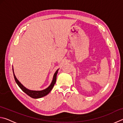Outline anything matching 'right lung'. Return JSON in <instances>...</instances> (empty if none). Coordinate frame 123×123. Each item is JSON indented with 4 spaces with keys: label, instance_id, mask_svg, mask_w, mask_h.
<instances>
[{
    "label": "right lung",
    "instance_id": "right-lung-1",
    "mask_svg": "<svg viewBox=\"0 0 123 123\" xmlns=\"http://www.w3.org/2000/svg\"><path fill=\"white\" fill-rule=\"evenodd\" d=\"M58 70L59 69H57L56 71L55 74H54V75L53 81H52L50 85V86L48 87L47 88L45 89H44V90H42V91H31V90H29V89H26L25 87L23 86V85L20 84V82L17 79L15 75H14V74L13 69V76H14V80H15L17 84L18 85V86L20 87V88L21 89L24 93H25L27 95H29V96H30V97L32 98L37 99V98H40L45 96V95L48 94L51 91L52 88H53L54 85H55V84L56 81V76H57V74L58 72Z\"/></svg>",
    "mask_w": 123,
    "mask_h": 123
}]
</instances>
